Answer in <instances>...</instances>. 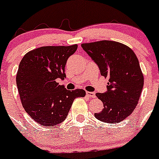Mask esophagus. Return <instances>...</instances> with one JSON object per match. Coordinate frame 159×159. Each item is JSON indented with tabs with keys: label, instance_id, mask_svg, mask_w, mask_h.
<instances>
[{
	"label": "esophagus",
	"instance_id": "esophagus-1",
	"mask_svg": "<svg viewBox=\"0 0 159 159\" xmlns=\"http://www.w3.org/2000/svg\"><path fill=\"white\" fill-rule=\"evenodd\" d=\"M86 96L89 98H90V99H93V98L96 97V94L94 93H93V92H86Z\"/></svg>",
	"mask_w": 159,
	"mask_h": 159
}]
</instances>
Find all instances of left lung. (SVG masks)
Listing matches in <instances>:
<instances>
[{
  "mask_svg": "<svg viewBox=\"0 0 159 159\" xmlns=\"http://www.w3.org/2000/svg\"><path fill=\"white\" fill-rule=\"evenodd\" d=\"M81 47L99 66L102 76L109 78L107 91L96 94L103 108L95 117L115 124L125 119L136 108L143 86V73L134 52L113 41L84 43Z\"/></svg>",
  "mask_w": 159,
  "mask_h": 159,
  "instance_id": "8db88e82",
  "label": "left lung"
}]
</instances>
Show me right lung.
Here are the masks:
<instances>
[{"label":"right lung","instance_id":"1","mask_svg":"<svg viewBox=\"0 0 159 159\" xmlns=\"http://www.w3.org/2000/svg\"><path fill=\"white\" fill-rule=\"evenodd\" d=\"M77 48V44L44 46L26 53L19 63L16 84L22 104L41 125L63 122L74 100L85 96L84 90H67L56 81L66 78V61Z\"/></svg>","mask_w":159,"mask_h":159}]
</instances>
